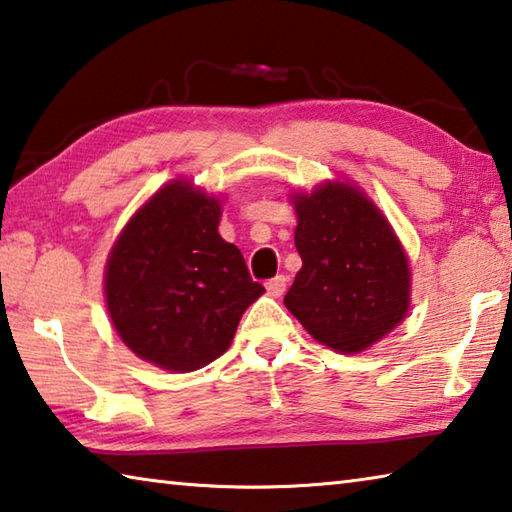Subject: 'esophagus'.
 <instances>
[{
  "instance_id": "obj_1",
  "label": "esophagus",
  "mask_w": 512,
  "mask_h": 512,
  "mask_svg": "<svg viewBox=\"0 0 512 512\" xmlns=\"http://www.w3.org/2000/svg\"><path fill=\"white\" fill-rule=\"evenodd\" d=\"M286 284H288V277L277 275V277H273V280L266 282V291H268V295H273V297H282L284 291H286Z\"/></svg>"
}]
</instances>
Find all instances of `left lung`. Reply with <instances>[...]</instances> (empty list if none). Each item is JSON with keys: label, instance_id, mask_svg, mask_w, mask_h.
<instances>
[{"label": "left lung", "instance_id": "8db88e82", "mask_svg": "<svg viewBox=\"0 0 512 512\" xmlns=\"http://www.w3.org/2000/svg\"><path fill=\"white\" fill-rule=\"evenodd\" d=\"M302 268L284 297L311 336L360 353L410 311V262L396 232L356 185L329 181L293 197Z\"/></svg>", "mask_w": 512, "mask_h": 512}]
</instances>
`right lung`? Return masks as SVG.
Wrapping results in <instances>:
<instances>
[{
  "mask_svg": "<svg viewBox=\"0 0 512 512\" xmlns=\"http://www.w3.org/2000/svg\"><path fill=\"white\" fill-rule=\"evenodd\" d=\"M221 203L188 181L161 188L129 219L105 268L107 311L138 358L185 374L210 365L264 293L219 235Z\"/></svg>",
  "mask_w": 512,
  "mask_h": 512,
  "instance_id": "1",
  "label": "right lung"
}]
</instances>
